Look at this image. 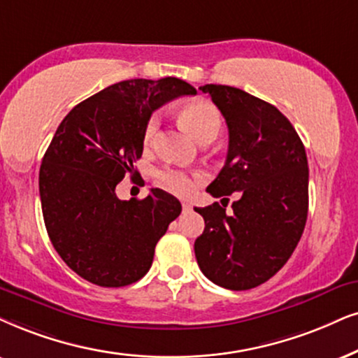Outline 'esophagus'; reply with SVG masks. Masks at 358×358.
<instances>
[{
    "label": "esophagus",
    "mask_w": 358,
    "mask_h": 358,
    "mask_svg": "<svg viewBox=\"0 0 358 358\" xmlns=\"http://www.w3.org/2000/svg\"><path fill=\"white\" fill-rule=\"evenodd\" d=\"M182 208H183L185 213H188V211L193 210V205H192V203H189V201H183V203H182Z\"/></svg>",
    "instance_id": "34e87169"
}]
</instances>
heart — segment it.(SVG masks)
Returning <instances> with one entry per match:
<instances>
[{"instance_id":"heart-1","label":"heart","mask_w":358,"mask_h":358,"mask_svg":"<svg viewBox=\"0 0 358 358\" xmlns=\"http://www.w3.org/2000/svg\"><path fill=\"white\" fill-rule=\"evenodd\" d=\"M180 119L183 125L187 127L188 132L193 135L198 142L216 137L221 129V115L211 103L208 102H192L185 106L180 112ZM158 127H160V115L152 114L148 117L145 129H143V142L145 145H150L155 138ZM201 178L200 173H187L183 170L165 169L157 173V183L166 192L180 194H189L193 192L194 183Z\"/></svg>"}]
</instances>
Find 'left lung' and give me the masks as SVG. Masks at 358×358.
I'll use <instances>...</instances> for the list:
<instances>
[{
	"mask_svg": "<svg viewBox=\"0 0 358 358\" xmlns=\"http://www.w3.org/2000/svg\"><path fill=\"white\" fill-rule=\"evenodd\" d=\"M200 90L223 114L228 155L206 192L215 198L239 192L233 213L213 203L194 208L205 231L194 256L211 282L246 291L286 264L304 231L309 208V166L302 140L271 103L241 89L206 84Z\"/></svg>",
	"mask_w": 358,
	"mask_h": 358,
	"instance_id": "obj_1",
	"label": "left lung"
}]
</instances>
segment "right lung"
<instances>
[{
    "mask_svg": "<svg viewBox=\"0 0 358 358\" xmlns=\"http://www.w3.org/2000/svg\"><path fill=\"white\" fill-rule=\"evenodd\" d=\"M194 94L176 78L122 80L78 103L59 124L39 170L41 206L54 250L80 278L122 287L148 273L158 239L182 205L160 188L122 201L115 187L134 175L152 112Z\"/></svg>",
    "mask_w": 358,
    "mask_h": 358,
    "instance_id": "add662e5",
    "label": "right lung"
}]
</instances>
